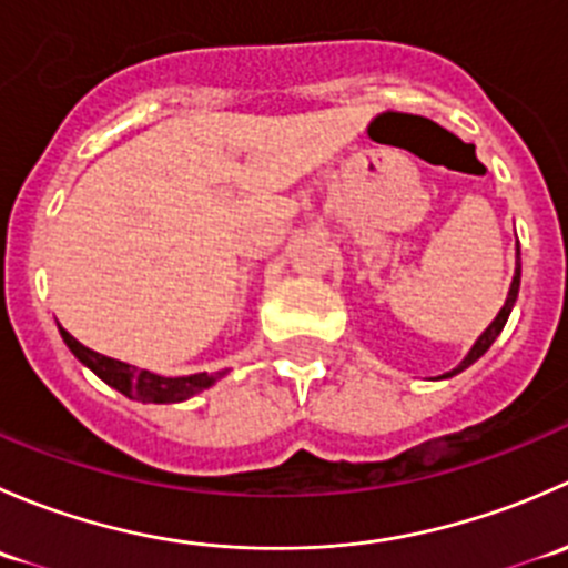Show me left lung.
Returning a JSON list of instances; mask_svg holds the SVG:
<instances>
[{
  "label": "left lung",
  "mask_w": 568,
  "mask_h": 568,
  "mask_svg": "<svg viewBox=\"0 0 568 568\" xmlns=\"http://www.w3.org/2000/svg\"><path fill=\"white\" fill-rule=\"evenodd\" d=\"M519 277H523V261H519V252H517V272H514V280H511V291H508V300H506V305H503V311L497 313V318L491 321L489 326H486V332H484V335H480L478 341H475V346L469 348V354H467V357H464V363L459 365V368H456V371H450V374H445V376H454V374H459V371L469 368V365H473L475 359H478V357H484V354H486V348H489L491 343L497 341V335H500V332H503V326H506L508 316H511V307H514V302H517V294H519Z\"/></svg>",
  "instance_id": "obj_1"
}]
</instances>
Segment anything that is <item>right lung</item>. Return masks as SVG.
<instances>
[{"mask_svg":"<svg viewBox=\"0 0 568 568\" xmlns=\"http://www.w3.org/2000/svg\"><path fill=\"white\" fill-rule=\"evenodd\" d=\"M62 341L68 343L79 363L88 365L99 379H104L109 387L120 390L134 400H145V404H175V400H186L192 395L209 390L222 374H192V376H159L151 371H136L134 365H125L120 359L104 357V354L93 352V348L82 346L71 332L60 326Z\"/></svg>","mask_w":568,"mask_h":568,"instance_id":"obj_1","label":"right lung"}]
</instances>
